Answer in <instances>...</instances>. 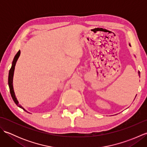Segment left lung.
<instances>
[{
    "label": "left lung",
    "instance_id": "1",
    "mask_svg": "<svg viewBox=\"0 0 147 147\" xmlns=\"http://www.w3.org/2000/svg\"><path fill=\"white\" fill-rule=\"evenodd\" d=\"M129 46H131V45L130 44H129ZM138 74H139V76H140V71H138Z\"/></svg>",
    "mask_w": 147,
    "mask_h": 147
}]
</instances>
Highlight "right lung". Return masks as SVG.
Masks as SVG:
<instances>
[{
	"instance_id": "add662e5",
	"label": "right lung",
	"mask_w": 147,
	"mask_h": 147,
	"mask_svg": "<svg viewBox=\"0 0 147 147\" xmlns=\"http://www.w3.org/2000/svg\"><path fill=\"white\" fill-rule=\"evenodd\" d=\"M20 51H19L18 52V53L16 54L15 57L13 59V61H12V66H11V68L10 69V70H9V78H8V84H9V89H10V93H11V96L12 99H13L14 102H15V104H16L18 107H20V108L23 109V110L25 111L26 112H27L25 109H24L23 107H22L21 105H19V102L18 101V100L16 98V97L15 96V93H14V89H13V84H12V83H13V76H14V69H15V65H16V62L18 61V59L19 58V57H20Z\"/></svg>"
}]
</instances>
